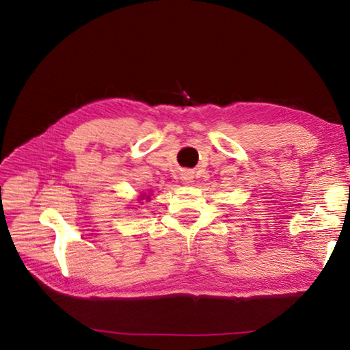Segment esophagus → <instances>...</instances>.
Segmentation results:
<instances>
[{
    "instance_id": "34e87169",
    "label": "esophagus",
    "mask_w": 350,
    "mask_h": 350,
    "mask_svg": "<svg viewBox=\"0 0 350 350\" xmlns=\"http://www.w3.org/2000/svg\"><path fill=\"white\" fill-rule=\"evenodd\" d=\"M180 179H182L185 183H189L191 179H192V174H191V173H183Z\"/></svg>"
}]
</instances>
